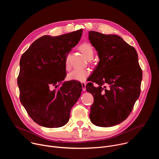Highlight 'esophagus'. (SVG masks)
Wrapping results in <instances>:
<instances>
[{
    "mask_svg": "<svg viewBox=\"0 0 159 159\" xmlns=\"http://www.w3.org/2000/svg\"><path fill=\"white\" fill-rule=\"evenodd\" d=\"M82 90H83V91H85V90H86V84H85V83L82 82Z\"/></svg>",
    "mask_w": 159,
    "mask_h": 159,
    "instance_id": "1",
    "label": "esophagus"
}]
</instances>
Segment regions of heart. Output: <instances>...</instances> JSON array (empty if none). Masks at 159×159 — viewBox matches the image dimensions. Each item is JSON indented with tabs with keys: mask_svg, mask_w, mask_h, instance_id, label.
Returning a JSON list of instances; mask_svg holds the SVG:
<instances>
[{
	"mask_svg": "<svg viewBox=\"0 0 159 159\" xmlns=\"http://www.w3.org/2000/svg\"><path fill=\"white\" fill-rule=\"evenodd\" d=\"M80 51L86 57L88 60H91L94 55V51L91 45L89 43H83L79 47ZM65 66L66 70H69L70 56L67 55L65 60ZM90 72L87 70H74L68 75V79L71 80H77L79 82H84L87 77L89 75Z\"/></svg>",
	"mask_w": 159,
	"mask_h": 159,
	"instance_id": "b5f03b06",
	"label": "heart"
}]
</instances>
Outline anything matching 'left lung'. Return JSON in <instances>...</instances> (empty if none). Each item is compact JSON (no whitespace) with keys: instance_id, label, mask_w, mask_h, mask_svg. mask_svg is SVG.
<instances>
[{"instance_id":"8db88e82","label":"left lung","mask_w":159,"mask_h":159,"mask_svg":"<svg viewBox=\"0 0 159 159\" xmlns=\"http://www.w3.org/2000/svg\"><path fill=\"white\" fill-rule=\"evenodd\" d=\"M89 39L99 59L86 85L94 97L90 120L98 126H115L128 118L140 94L142 71L138 54L116 34L90 31Z\"/></svg>"}]
</instances>
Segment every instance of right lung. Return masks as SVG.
<instances>
[{
	"mask_svg": "<svg viewBox=\"0 0 159 159\" xmlns=\"http://www.w3.org/2000/svg\"><path fill=\"white\" fill-rule=\"evenodd\" d=\"M82 34L80 29L58 36H43L21 56L17 78L20 101L40 126L59 128L66 125L72 107L80 96V82L62 81L66 77L65 58ZM60 84L58 89H53Z\"/></svg>",
	"mask_w": 159,
	"mask_h": 159,
	"instance_id": "right-lung-1",
	"label": "right lung"
}]
</instances>
